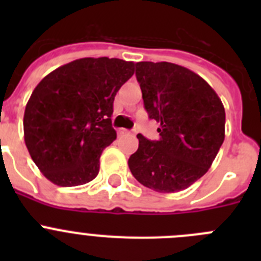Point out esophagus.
I'll list each match as a JSON object with an SVG mask.
<instances>
[{"label":"esophagus","instance_id":"obj_1","mask_svg":"<svg viewBox=\"0 0 261 261\" xmlns=\"http://www.w3.org/2000/svg\"><path fill=\"white\" fill-rule=\"evenodd\" d=\"M119 133H120V135H128V133H130V130L121 128V129H119Z\"/></svg>","mask_w":261,"mask_h":261}]
</instances>
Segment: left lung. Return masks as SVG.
<instances>
[{"mask_svg":"<svg viewBox=\"0 0 261 261\" xmlns=\"http://www.w3.org/2000/svg\"><path fill=\"white\" fill-rule=\"evenodd\" d=\"M149 119L161 124L158 141L137 135L129 170L142 186L179 192L208 171L225 140V108L208 82L171 62L136 64Z\"/></svg>","mask_w":261,"mask_h":261,"instance_id":"obj_1","label":"left lung"}]
</instances>
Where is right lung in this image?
Listing matches in <instances>:
<instances>
[{
	"label": "right lung",
	"mask_w": 261,
	"mask_h": 261,
	"mask_svg": "<svg viewBox=\"0 0 261 261\" xmlns=\"http://www.w3.org/2000/svg\"><path fill=\"white\" fill-rule=\"evenodd\" d=\"M135 62L108 57L74 60L45 75L24 110V142L32 161L60 187L95 179L99 158L116 140L115 95Z\"/></svg>",
	"instance_id": "right-lung-1"
}]
</instances>
